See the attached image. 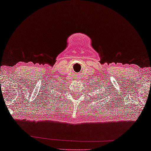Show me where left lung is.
I'll return each instance as SVG.
<instances>
[{
	"label": "left lung",
	"mask_w": 151,
	"mask_h": 151,
	"mask_svg": "<svg viewBox=\"0 0 151 151\" xmlns=\"http://www.w3.org/2000/svg\"><path fill=\"white\" fill-rule=\"evenodd\" d=\"M109 89L108 90V91H109ZM108 91H107V90H106V92H105V93H103V94H102V95H103V96H101V94H100V95L99 94V95H98V96H99V97H98L99 99H100V96H101V98H103V96H108V95H107V94H108V92H107ZM94 99H96V98H95V97H94Z\"/></svg>",
	"instance_id": "1"
}]
</instances>
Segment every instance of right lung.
Returning a JSON list of instances; mask_svg holds the SVG:
<instances>
[{"label":"right lung","instance_id":"right-lung-1","mask_svg":"<svg viewBox=\"0 0 151 151\" xmlns=\"http://www.w3.org/2000/svg\"><path fill=\"white\" fill-rule=\"evenodd\" d=\"M50 94V95H49V96H47V98H48H48H49L50 100H51L52 99H54V97H53V96H52V93H50V92H48V93L47 94V95H48V94ZM52 97L53 98H51V97Z\"/></svg>","mask_w":151,"mask_h":151}]
</instances>
